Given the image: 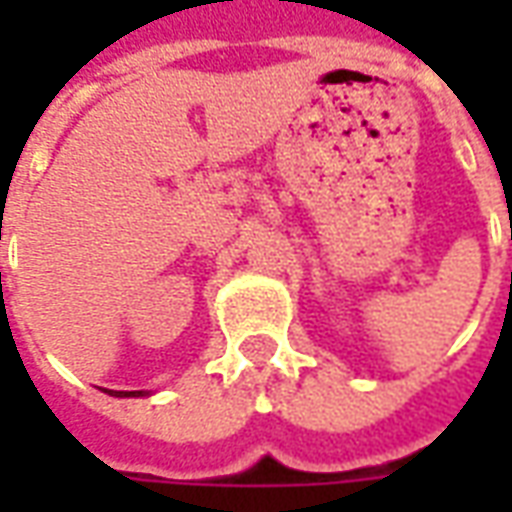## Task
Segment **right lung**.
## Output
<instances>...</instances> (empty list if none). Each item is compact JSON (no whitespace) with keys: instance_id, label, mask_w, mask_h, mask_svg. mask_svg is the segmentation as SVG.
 Returning <instances> with one entry per match:
<instances>
[{"instance_id":"obj_1","label":"right lung","mask_w":512,"mask_h":512,"mask_svg":"<svg viewBox=\"0 0 512 512\" xmlns=\"http://www.w3.org/2000/svg\"><path fill=\"white\" fill-rule=\"evenodd\" d=\"M109 395H115V397H145V395H150V392H145V389H139V392H115V389H109Z\"/></svg>"}]
</instances>
